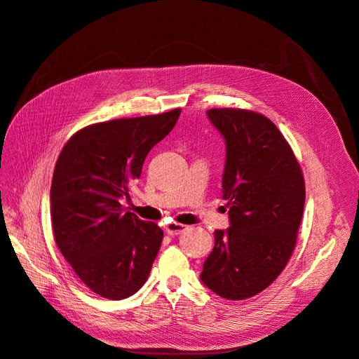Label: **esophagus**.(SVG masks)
<instances>
[{
	"label": "esophagus",
	"mask_w": 359,
	"mask_h": 359,
	"mask_svg": "<svg viewBox=\"0 0 359 359\" xmlns=\"http://www.w3.org/2000/svg\"><path fill=\"white\" fill-rule=\"evenodd\" d=\"M187 229H188L187 225L179 224V222H170L167 227H165V230H167V233L170 234V236H177V234L183 233Z\"/></svg>",
	"instance_id": "obj_1"
}]
</instances>
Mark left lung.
Wrapping results in <instances>:
<instances>
[{"label": "left lung", "instance_id": "left-lung-1", "mask_svg": "<svg viewBox=\"0 0 359 359\" xmlns=\"http://www.w3.org/2000/svg\"><path fill=\"white\" fill-rule=\"evenodd\" d=\"M227 147L222 197L230 227L215 230L201 281L221 298H252L276 280L294 250L305 182L294 153L273 123L255 111L212 108Z\"/></svg>", "mask_w": 359, "mask_h": 359}]
</instances>
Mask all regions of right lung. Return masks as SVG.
<instances>
[{
  "instance_id": "add662e5",
  "label": "right lung",
  "mask_w": 359,
  "mask_h": 359,
  "mask_svg": "<svg viewBox=\"0 0 359 359\" xmlns=\"http://www.w3.org/2000/svg\"><path fill=\"white\" fill-rule=\"evenodd\" d=\"M180 111L88 125L57 159L49 197L55 243L102 298L125 299L149 278L163 231L126 212L120 198L129 197L147 153L170 134Z\"/></svg>"
}]
</instances>
